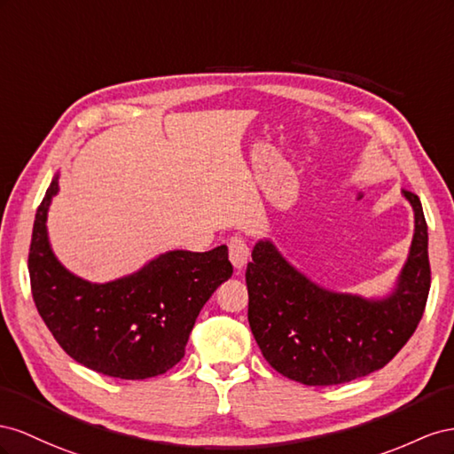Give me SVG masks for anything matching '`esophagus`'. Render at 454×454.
I'll list each match as a JSON object with an SVG mask.
<instances>
[{"label":"esophagus","mask_w":454,"mask_h":454,"mask_svg":"<svg viewBox=\"0 0 454 454\" xmlns=\"http://www.w3.org/2000/svg\"><path fill=\"white\" fill-rule=\"evenodd\" d=\"M228 253L230 261L238 270H241L249 261V247L241 236H231L228 239Z\"/></svg>","instance_id":"esophagus-1"}]
</instances>
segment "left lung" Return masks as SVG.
<instances>
[{"mask_svg": "<svg viewBox=\"0 0 454 454\" xmlns=\"http://www.w3.org/2000/svg\"><path fill=\"white\" fill-rule=\"evenodd\" d=\"M411 253L384 301L331 293L296 271L270 241H258L245 281L249 325L268 364L306 386H333L382 369L407 344L428 301V226L417 193Z\"/></svg>", "mask_w": 454, "mask_h": 454, "instance_id": "left-lung-1", "label": "left lung"}]
</instances>
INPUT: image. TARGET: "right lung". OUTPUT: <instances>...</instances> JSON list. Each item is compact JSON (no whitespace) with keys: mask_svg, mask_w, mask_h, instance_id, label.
<instances>
[{"mask_svg":"<svg viewBox=\"0 0 454 454\" xmlns=\"http://www.w3.org/2000/svg\"><path fill=\"white\" fill-rule=\"evenodd\" d=\"M57 176L37 207L28 253L37 312L77 364L123 380L158 377L184 357L203 304L234 274L228 247L171 251L133 276L89 283L64 268L47 241V209Z\"/></svg>","mask_w":454,"mask_h":454,"instance_id":"add662e5","label":"right lung"}]
</instances>
